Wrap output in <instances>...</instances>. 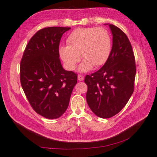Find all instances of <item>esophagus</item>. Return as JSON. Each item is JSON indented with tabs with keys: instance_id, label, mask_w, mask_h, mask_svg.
<instances>
[{
	"instance_id": "34e87169",
	"label": "esophagus",
	"mask_w": 157,
	"mask_h": 157,
	"mask_svg": "<svg viewBox=\"0 0 157 157\" xmlns=\"http://www.w3.org/2000/svg\"><path fill=\"white\" fill-rule=\"evenodd\" d=\"M84 76L82 75H78V79L79 81H83L84 80Z\"/></svg>"
}]
</instances>
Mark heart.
<instances>
[{
	"instance_id": "b5f03b06",
	"label": "heart",
	"mask_w": 157,
	"mask_h": 157,
	"mask_svg": "<svg viewBox=\"0 0 157 157\" xmlns=\"http://www.w3.org/2000/svg\"><path fill=\"white\" fill-rule=\"evenodd\" d=\"M68 45L61 46L59 54L67 69H75L81 58L79 71H87L100 67L107 61L112 49L109 33L102 28H81L73 31L67 39Z\"/></svg>"
}]
</instances>
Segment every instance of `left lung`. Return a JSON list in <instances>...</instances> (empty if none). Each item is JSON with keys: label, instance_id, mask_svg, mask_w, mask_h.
<instances>
[{"label": "left lung", "instance_id": "8db88e82", "mask_svg": "<svg viewBox=\"0 0 157 157\" xmlns=\"http://www.w3.org/2000/svg\"><path fill=\"white\" fill-rule=\"evenodd\" d=\"M113 35L111 52L97 71L86 75V101L98 117L109 118L117 114L129 100L134 90L136 74L135 56L126 34L109 24Z\"/></svg>", "mask_w": 157, "mask_h": 157}]
</instances>
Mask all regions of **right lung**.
<instances>
[{
	"mask_svg": "<svg viewBox=\"0 0 157 157\" xmlns=\"http://www.w3.org/2000/svg\"><path fill=\"white\" fill-rule=\"evenodd\" d=\"M69 27L39 30L28 43L20 62V82L33 109L44 117H60L68 107L78 75L65 71L59 58V44Z\"/></svg>",
	"mask_w": 157,
	"mask_h": 157,
	"instance_id": "1",
	"label": "right lung"
}]
</instances>
